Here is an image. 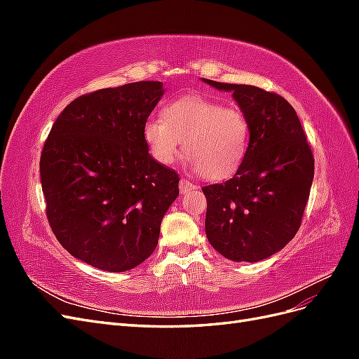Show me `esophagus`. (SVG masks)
Segmentation results:
<instances>
[{
	"label": "esophagus",
	"instance_id": "1",
	"mask_svg": "<svg viewBox=\"0 0 359 359\" xmlns=\"http://www.w3.org/2000/svg\"><path fill=\"white\" fill-rule=\"evenodd\" d=\"M191 190H196V186H194L193 182L187 181L186 178H181V181H180V191L182 194H186V193H189Z\"/></svg>",
	"mask_w": 359,
	"mask_h": 359
}]
</instances>
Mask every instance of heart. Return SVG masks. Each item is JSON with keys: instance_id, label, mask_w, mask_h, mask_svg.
<instances>
[{"instance_id": "1", "label": "heart", "mask_w": 359, "mask_h": 359, "mask_svg": "<svg viewBox=\"0 0 359 359\" xmlns=\"http://www.w3.org/2000/svg\"><path fill=\"white\" fill-rule=\"evenodd\" d=\"M149 154L163 166H172L181 157L182 142L189 163L206 180L220 181L241 168L250 145V124L236 106L202 95L172 100L161 118L144 124Z\"/></svg>"}]
</instances>
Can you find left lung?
<instances>
[{"instance_id": "1", "label": "left lung", "mask_w": 359, "mask_h": 359, "mask_svg": "<svg viewBox=\"0 0 359 359\" xmlns=\"http://www.w3.org/2000/svg\"><path fill=\"white\" fill-rule=\"evenodd\" d=\"M232 93L250 124V145L233 178L202 189L210 244L233 262L276 255L297 235L314 177V158L295 109L253 85L202 79Z\"/></svg>"}]
</instances>
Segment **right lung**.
I'll list each match as a JSON object with an SVG mask.
<instances>
[{"instance_id":"right-lung-1","label":"right lung","mask_w":359,"mask_h":359,"mask_svg":"<svg viewBox=\"0 0 359 359\" xmlns=\"http://www.w3.org/2000/svg\"><path fill=\"white\" fill-rule=\"evenodd\" d=\"M165 94L142 81L74 99L53 123L40 157L46 215L60 244L111 273L142 264L178 198V173L148 153L144 124Z\"/></svg>"}]
</instances>
